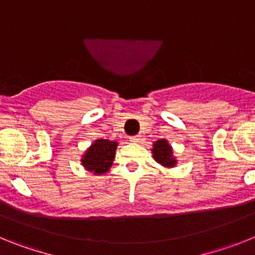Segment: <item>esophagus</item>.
<instances>
[{
  "mask_svg": "<svg viewBox=\"0 0 255 255\" xmlns=\"http://www.w3.org/2000/svg\"><path fill=\"white\" fill-rule=\"evenodd\" d=\"M130 140L134 141V143H139V141L141 140V135L140 134L132 135V136H130Z\"/></svg>",
  "mask_w": 255,
  "mask_h": 255,
  "instance_id": "esophagus-1",
  "label": "esophagus"
}]
</instances>
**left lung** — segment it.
<instances>
[{
	"mask_svg": "<svg viewBox=\"0 0 255 255\" xmlns=\"http://www.w3.org/2000/svg\"><path fill=\"white\" fill-rule=\"evenodd\" d=\"M153 157L158 163H161L162 166H166V167H173L176 161L175 158H172V149L168 145V143L164 139L161 140H157L153 144Z\"/></svg>",
	"mask_w": 255,
	"mask_h": 255,
	"instance_id": "1",
	"label": "left lung"
}]
</instances>
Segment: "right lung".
Listing matches in <instances>:
<instances>
[{
    "mask_svg": "<svg viewBox=\"0 0 255 255\" xmlns=\"http://www.w3.org/2000/svg\"><path fill=\"white\" fill-rule=\"evenodd\" d=\"M116 147V141L98 139L92 144V147L87 150L83 157V166L94 173L107 172L114 162Z\"/></svg>",
    "mask_w": 255,
    "mask_h": 255,
    "instance_id": "add662e5",
    "label": "right lung"
}]
</instances>
